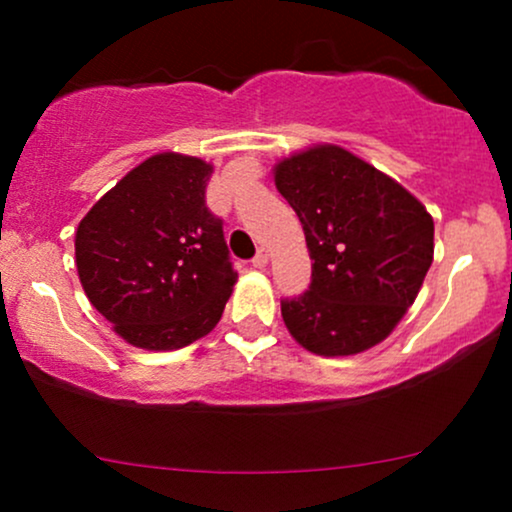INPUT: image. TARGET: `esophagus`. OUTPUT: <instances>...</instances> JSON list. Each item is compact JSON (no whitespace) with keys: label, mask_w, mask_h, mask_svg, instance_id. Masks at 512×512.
Masks as SVG:
<instances>
[{"label":"esophagus","mask_w":512,"mask_h":512,"mask_svg":"<svg viewBox=\"0 0 512 512\" xmlns=\"http://www.w3.org/2000/svg\"><path fill=\"white\" fill-rule=\"evenodd\" d=\"M267 262H269V250L267 248H260V250H257V255L252 257V267H257V269L267 267Z\"/></svg>","instance_id":"34e87169"}]
</instances>
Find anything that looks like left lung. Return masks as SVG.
I'll use <instances>...</instances> for the list:
<instances>
[{"label": "left lung", "mask_w": 512, "mask_h": 512, "mask_svg": "<svg viewBox=\"0 0 512 512\" xmlns=\"http://www.w3.org/2000/svg\"><path fill=\"white\" fill-rule=\"evenodd\" d=\"M276 190L303 223L313 274L281 301L298 344L351 356L395 330L433 262V219L399 182L339 146L276 166Z\"/></svg>", "instance_id": "1"}]
</instances>
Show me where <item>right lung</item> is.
I'll return each instance as SVG.
<instances>
[{
	"mask_svg": "<svg viewBox=\"0 0 512 512\" xmlns=\"http://www.w3.org/2000/svg\"><path fill=\"white\" fill-rule=\"evenodd\" d=\"M209 163L158 154L93 204L76 231L88 301L129 344L173 351L221 320L238 274L207 207Z\"/></svg>",
	"mask_w": 512,
	"mask_h": 512,
	"instance_id": "add662e5",
	"label": "right lung"
}]
</instances>
